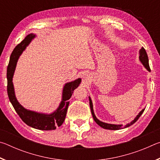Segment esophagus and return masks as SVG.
<instances>
[{"instance_id":"obj_1","label":"esophagus","mask_w":160,"mask_h":160,"mask_svg":"<svg viewBox=\"0 0 160 160\" xmlns=\"http://www.w3.org/2000/svg\"><path fill=\"white\" fill-rule=\"evenodd\" d=\"M83 76H84V78H87V79H88V73H85V74H84Z\"/></svg>"}]
</instances>
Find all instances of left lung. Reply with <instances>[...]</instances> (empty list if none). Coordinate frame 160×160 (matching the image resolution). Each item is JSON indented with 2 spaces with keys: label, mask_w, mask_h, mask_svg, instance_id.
I'll list each match as a JSON object with an SVG mask.
<instances>
[{
  "label": "left lung",
  "mask_w": 160,
  "mask_h": 160,
  "mask_svg": "<svg viewBox=\"0 0 160 160\" xmlns=\"http://www.w3.org/2000/svg\"><path fill=\"white\" fill-rule=\"evenodd\" d=\"M139 60L141 62V63L144 66V67L147 69L149 72H150V66H149V60H148V54L146 53V51L145 50L144 48H142L139 51ZM89 100H90V109H91V112L92 114L93 118L95 122L98 124L99 126H101L102 128H104V129H108V130H119V129H122V128H127V127L131 126L132 124L135 123L136 121H138V119L140 118V116L142 115V113L143 112L145 111V109H143L142 111H140V113L136 116L133 120H132L131 123H127L125 126H123V125H121V124H111V123H104L102 122V121H99L98 118L96 117L95 114L94 113V110H93V104H92V99L90 98V97H89Z\"/></svg>",
  "instance_id": "left-lung-1"
}]
</instances>
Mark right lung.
Instances as JSON below:
<instances>
[{"mask_svg":"<svg viewBox=\"0 0 160 160\" xmlns=\"http://www.w3.org/2000/svg\"><path fill=\"white\" fill-rule=\"evenodd\" d=\"M35 37L36 34L33 33L28 34L24 40L16 46L10 55L9 64L7 69L8 95L15 112L27 125L42 131H51L55 130L56 127L61 126L63 124L69 105V99L73 93L74 90L80 85L82 80L81 78H78L74 81L65 84L62 92L61 102L57 109L52 113H45L34 112L27 109L22 106L15 97L12 78L19 57Z\"/></svg>","mask_w":160,"mask_h":160,"instance_id":"add662e5","label":"right lung"}]
</instances>
